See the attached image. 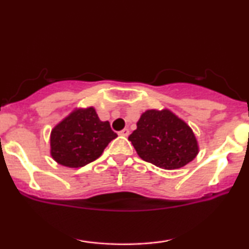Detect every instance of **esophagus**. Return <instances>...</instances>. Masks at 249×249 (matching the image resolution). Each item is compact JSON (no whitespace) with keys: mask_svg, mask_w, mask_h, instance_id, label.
Wrapping results in <instances>:
<instances>
[{"mask_svg":"<svg viewBox=\"0 0 249 249\" xmlns=\"http://www.w3.org/2000/svg\"><path fill=\"white\" fill-rule=\"evenodd\" d=\"M119 134H121V136L127 137L128 134H130V130H128V128H123L122 131H119Z\"/></svg>","mask_w":249,"mask_h":249,"instance_id":"34e87169","label":"esophagus"}]
</instances>
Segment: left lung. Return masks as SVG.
I'll return each instance as SVG.
<instances>
[{
    "label": "left lung",
    "mask_w": 249,
    "mask_h": 249,
    "mask_svg": "<svg viewBox=\"0 0 249 249\" xmlns=\"http://www.w3.org/2000/svg\"><path fill=\"white\" fill-rule=\"evenodd\" d=\"M128 141L142 160L164 170L185 166L198 154L193 131L168 110L142 113Z\"/></svg>",
    "instance_id": "1"
}]
</instances>
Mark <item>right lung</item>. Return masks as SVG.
Listing matches in <instances>:
<instances>
[{"label":"right lung","instance_id":"1","mask_svg":"<svg viewBox=\"0 0 249 249\" xmlns=\"http://www.w3.org/2000/svg\"><path fill=\"white\" fill-rule=\"evenodd\" d=\"M117 137L108 122H102L95 108L76 110L51 132V156L58 164L83 167L96 160Z\"/></svg>","mask_w":249,"mask_h":249}]
</instances>
